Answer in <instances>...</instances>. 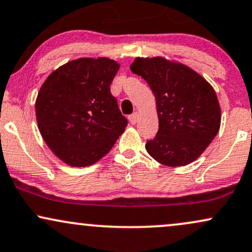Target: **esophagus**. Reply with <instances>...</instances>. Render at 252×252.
Returning <instances> with one entry per match:
<instances>
[{"label": "esophagus", "mask_w": 252, "mask_h": 252, "mask_svg": "<svg viewBox=\"0 0 252 252\" xmlns=\"http://www.w3.org/2000/svg\"><path fill=\"white\" fill-rule=\"evenodd\" d=\"M138 116H139V114L137 113V111H136V113H134V114L130 115V116H129L130 123H131V124H136V123H137V121H138Z\"/></svg>", "instance_id": "34e87169"}]
</instances>
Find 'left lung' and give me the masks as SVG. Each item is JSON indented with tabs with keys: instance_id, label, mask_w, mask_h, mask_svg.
Returning <instances> with one entry per match:
<instances>
[{
	"instance_id": "left-lung-1",
	"label": "left lung",
	"mask_w": 252,
	"mask_h": 252,
	"mask_svg": "<svg viewBox=\"0 0 252 252\" xmlns=\"http://www.w3.org/2000/svg\"><path fill=\"white\" fill-rule=\"evenodd\" d=\"M130 69L147 81L156 98L159 124L145 144L149 155L168 166L198 158L220 126L214 88L189 66L163 57H136Z\"/></svg>"
}]
</instances>
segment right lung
I'll return each instance as SVG.
<instances>
[{
	"instance_id": "obj_1",
	"label": "right lung",
	"mask_w": 252,
	"mask_h": 252,
	"mask_svg": "<svg viewBox=\"0 0 252 252\" xmlns=\"http://www.w3.org/2000/svg\"><path fill=\"white\" fill-rule=\"evenodd\" d=\"M120 64L107 57L78 59L48 76L35 109L48 147L71 166L92 165L110 151L126 130L110 84Z\"/></svg>"
}]
</instances>
